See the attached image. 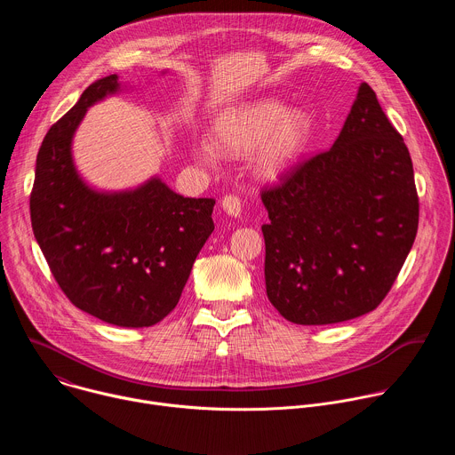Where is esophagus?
<instances>
[{
  "label": "esophagus",
  "mask_w": 455,
  "mask_h": 455,
  "mask_svg": "<svg viewBox=\"0 0 455 455\" xmlns=\"http://www.w3.org/2000/svg\"><path fill=\"white\" fill-rule=\"evenodd\" d=\"M221 207L232 218L241 216V200L234 196V194H227V196L221 200Z\"/></svg>",
  "instance_id": "obj_1"
}]
</instances>
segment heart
<instances>
[{
  "mask_svg": "<svg viewBox=\"0 0 455 455\" xmlns=\"http://www.w3.org/2000/svg\"><path fill=\"white\" fill-rule=\"evenodd\" d=\"M311 120L300 109H288L279 100H255L225 111L214 124L216 144L204 139L192 153L204 164H214L218 148L230 155H248L255 149V171L265 178L284 174L299 160Z\"/></svg>",
  "mask_w": 455,
  "mask_h": 455,
  "instance_id": "obj_1",
  "label": "heart"
}]
</instances>
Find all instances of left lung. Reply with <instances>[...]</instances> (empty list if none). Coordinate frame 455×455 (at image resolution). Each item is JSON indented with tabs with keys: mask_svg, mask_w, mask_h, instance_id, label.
<instances>
[{
	"mask_svg": "<svg viewBox=\"0 0 455 455\" xmlns=\"http://www.w3.org/2000/svg\"><path fill=\"white\" fill-rule=\"evenodd\" d=\"M267 295L290 322L362 316L393 288L419 221L403 137L362 83L333 148L263 188Z\"/></svg>",
	"mask_w": 455,
	"mask_h": 455,
	"instance_id": "8db88e82",
	"label": "left lung"
}]
</instances>
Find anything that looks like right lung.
<instances>
[{
  "mask_svg": "<svg viewBox=\"0 0 455 455\" xmlns=\"http://www.w3.org/2000/svg\"><path fill=\"white\" fill-rule=\"evenodd\" d=\"M120 88L90 84L39 148L30 192L34 235L70 302L120 328H149L178 304L214 230L212 198H183L160 178L135 190L97 192L77 174L72 139L90 106Z\"/></svg>",
  "mask_w": 455,
  "mask_h": 455,
  "instance_id": "obj_1",
  "label": "right lung"
}]
</instances>
